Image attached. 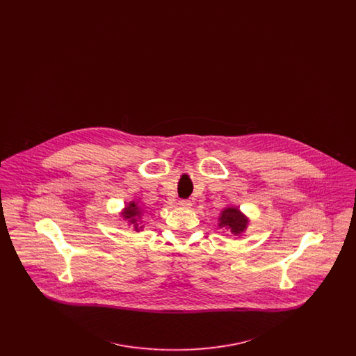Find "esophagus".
Wrapping results in <instances>:
<instances>
[{
    "label": "esophagus",
    "instance_id": "esophagus-1",
    "mask_svg": "<svg viewBox=\"0 0 356 356\" xmlns=\"http://www.w3.org/2000/svg\"><path fill=\"white\" fill-rule=\"evenodd\" d=\"M179 205H180L181 208H191V207H192V202H191V200H180Z\"/></svg>",
    "mask_w": 356,
    "mask_h": 356
}]
</instances>
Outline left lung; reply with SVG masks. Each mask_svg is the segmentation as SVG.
<instances>
[{"instance_id":"left-lung-1","label":"left lung","mask_w":356,"mask_h":356,"mask_svg":"<svg viewBox=\"0 0 356 356\" xmlns=\"http://www.w3.org/2000/svg\"><path fill=\"white\" fill-rule=\"evenodd\" d=\"M219 229H227L235 237H240L250 227V218L240 211L236 205H228L222 208L218 218Z\"/></svg>"}]
</instances>
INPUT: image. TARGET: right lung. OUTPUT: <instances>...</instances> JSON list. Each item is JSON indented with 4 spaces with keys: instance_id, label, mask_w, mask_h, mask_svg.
Here are the masks:
<instances>
[{
    "instance_id": "obj_1",
    "label": "right lung",
    "mask_w": 356,
    "mask_h": 356,
    "mask_svg": "<svg viewBox=\"0 0 356 356\" xmlns=\"http://www.w3.org/2000/svg\"><path fill=\"white\" fill-rule=\"evenodd\" d=\"M143 215H144L143 209L134 200L127 204L120 212V216L122 218V220L127 221L128 225H131L136 232H140L144 229V221L141 220Z\"/></svg>"
}]
</instances>
